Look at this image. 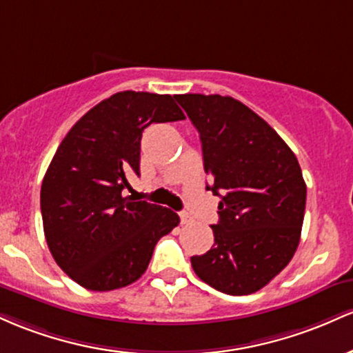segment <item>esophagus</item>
Returning <instances> with one entry per match:
<instances>
[{"mask_svg": "<svg viewBox=\"0 0 353 353\" xmlns=\"http://www.w3.org/2000/svg\"><path fill=\"white\" fill-rule=\"evenodd\" d=\"M180 221H181V225H188V223H192V216L188 215V213H180Z\"/></svg>", "mask_w": 353, "mask_h": 353, "instance_id": "1", "label": "esophagus"}]
</instances>
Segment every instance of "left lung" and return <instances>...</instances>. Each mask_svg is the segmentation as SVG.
<instances>
[{
    "label": "left lung",
    "mask_w": 353,
    "mask_h": 353,
    "mask_svg": "<svg viewBox=\"0 0 353 353\" xmlns=\"http://www.w3.org/2000/svg\"><path fill=\"white\" fill-rule=\"evenodd\" d=\"M200 133L205 172L219 195L215 243L192 256L200 280L228 295L260 290L299 247L307 185L295 153L263 118L220 94H176Z\"/></svg>",
    "instance_id": "obj_1"
}]
</instances>
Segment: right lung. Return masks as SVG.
<instances>
[{
	"label": "right lung",
	"instance_id": "obj_1",
	"mask_svg": "<svg viewBox=\"0 0 353 353\" xmlns=\"http://www.w3.org/2000/svg\"><path fill=\"white\" fill-rule=\"evenodd\" d=\"M185 120L172 94L120 91L85 113L59 143L41 185L48 248L81 287L108 292L137 282L161 236L180 223L173 210L132 196L141 133Z\"/></svg>",
	"mask_w": 353,
	"mask_h": 353
}]
</instances>
